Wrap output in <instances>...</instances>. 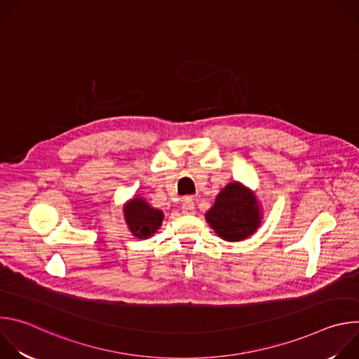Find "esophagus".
<instances>
[{
	"label": "esophagus",
	"instance_id": "1",
	"mask_svg": "<svg viewBox=\"0 0 359 359\" xmlns=\"http://www.w3.org/2000/svg\"><path fill=\"white\" fill-rule=\"evenodd\" d=\"M182 213L183 215H194V201L191 197H186L182 204Z\"/></svg>",
	"mask_w": 359,
	"mask_h": 359
}]
</instances>
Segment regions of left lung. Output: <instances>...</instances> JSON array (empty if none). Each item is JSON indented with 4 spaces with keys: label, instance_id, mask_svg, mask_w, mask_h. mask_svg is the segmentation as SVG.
I'll list each match as a JSON object with an SVG mask.
<instances>
[{
    "label": "left lung",
    "instance_id": "obj_1",
    "mask_svg": "<svg viewBox=\"0 0 359 359\" xmlns=\"http://www.w3.org/2000/svg\"><path fill=\"white\" fill-rule=\"evenodd\" d=\"M263 220L255 193L240 182H230L216 196L206 222L226 241H243L252 236Z\"/></svg>",
    "mask_w": 359,
    "mask_h": 359
}]
</instances>
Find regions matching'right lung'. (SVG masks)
Listing matches in <instances>:
<instances>
[{
  "instance_id": "obj_1",
  "label": "right lung",
  "mask_w": 359,
  "mask_h": 359,
  "mask_svg": "<svg viewBox=\"0 0 359 359\" xmlns=\"http://www.w3.org/2000/svg\"><path fill=\"white\" fill-rule=\"evenodd\" d=\"M123 216L132 236L142 240L155 234L161 229L165 217L162 210L151 208L143 197L137 194L125 203Z\"/></svg>"
}]
</instances>
